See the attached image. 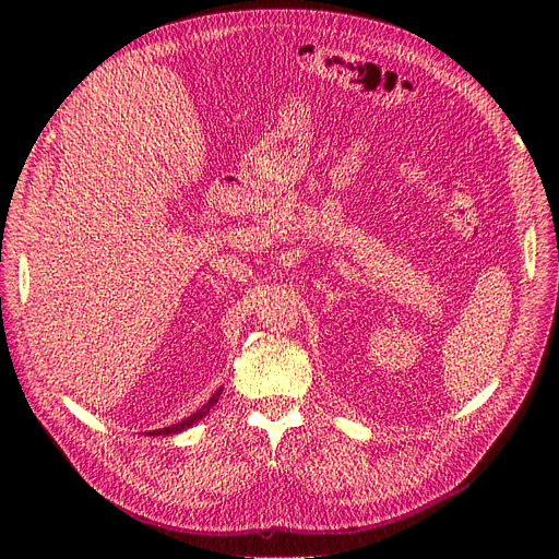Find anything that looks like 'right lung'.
Wrapping results in <instances>:
<instances>
[{"instance_id":"right-lung-1","label":"right lung","mask_w":559,"mask_h":559,"mask_svg":"<svg viewBox=\"0 0 559 559\" xmlns=\"http://www.w3.org/2000/svg\"><path fill=\"white\" fill-rule=\"evenodd\" d=\"M221 391H223V386H218L214 393H212V397L210 401L201 407V409H197L192 416H188V418H183L181 423H177V425H170V427H164V429H154V431H147L145 436H175V433H181V431H186V429H190V427H194L199 420H203L207 414H210V409L218 403V395H221Z\"/></svg>"}]
</instances>
